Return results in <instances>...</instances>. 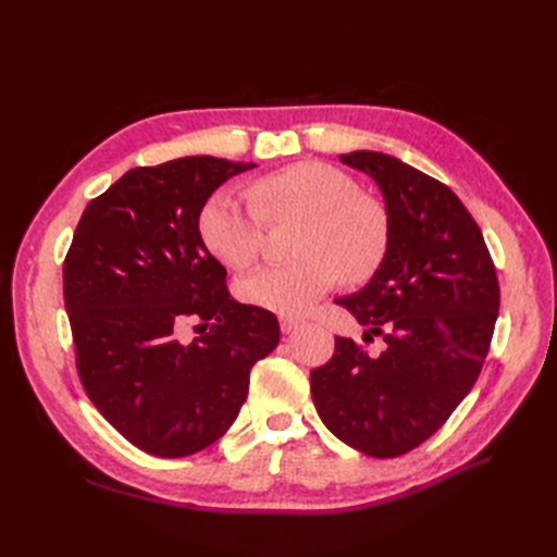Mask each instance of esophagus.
<instances>
[{
	"mask_svg": "<svg viewBox=\"0 0 557 557\" xmlns=\"http://www.w3.org/2000/svg\"><path fill=\"white\" fill-rule=\"evenodd\" d=\"M278 323H281V332H283V334H293L297 327L305 325V320L295 318V315H281Z\"/></svg>",
	"mask_w": 557,
	"mask_h": 557,
	"instance_id": "1",
	"label": "esophagus"
}]
</instances>
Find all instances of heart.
<instances>
[{
  "label": "heart",
  "instance_id": "heart-1",
  "mask_svg": "<svg viewBox=\"0 0 557 557\" xmlns=\"http://www.w3.org/2000/svg\"><path fill=\"white\" fill-rule=\"evenodd\" d=\"M256 209L230 190L215 193L199 213V234L213 256L244 269L260 256L269 221L305 218L297 262L260 267L239 283L252 307L283 315L305 313L342 276L367 281L387 252V218L379 201L358 193V183L325 162H297L262 176Z\"/></svg>",
  "mask_w": 557,
  "mask_h": 557
}]
</instances>
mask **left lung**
Here are the masks:
<instances>
[{
  "label": "left lung",
  "instance_id": "1",
  "mask_svg": "<svg viewBox=\"0 0 557 557\" xmlns=\"http://www.w3.org/2000/svg\"><path fill=\"white\" fill-rule=\"evenodd\" d=\"M339 160L372 176L387 213V252L362 290L339 297L383 336L372 358L346 336L311 372L327 430L372 458H397L440 430L476 383L499 311L495 264L474 218L448 185L376 150Z\"/></svg>",
  "mask_w": 557,
  "mask_h": 557
}]
</instances>
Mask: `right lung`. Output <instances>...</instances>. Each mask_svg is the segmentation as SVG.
I'll return each mask as SVG.
<instances>
[{"mask_svg":"<svg viewBox=\"0 0 557 557\" xmlns=\"http://www.w3.org/2000/svg\"><path fill=\"white\" fill-rule=\"evenodd\" d=\"M252 162L190 156L137 166L83 211L64 258V307L88 397L137 448L185 458L230 430L250 369L281 339L272 311L239 305L199 213ZM197 319L193 343L180 327Z\"/></svg>","mask_w":557,"mask_h":557,"instance_id":"right-lung-1","label":"right lung"}]
</instances>
